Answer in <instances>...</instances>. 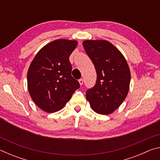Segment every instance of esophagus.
<instances>
[{"label": "esophagus", "instance_id": "esophagus-1", "mask_svg": "<svg viewBox=\"0 0 160 160\" xmlns=\"http://www.w3.org/2000/svg\"><path fill=\"white\" fill-rule=\"evenodd\" d=\"M79 83H80V85H82V84H83V80L82 79H80L79 80Z\"/></svg>", "mask_w": 160, "mask_h": 160}]
</instances>
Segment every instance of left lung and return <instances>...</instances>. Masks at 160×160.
Listing matches in <instances>:
<instances>
[{"mask_svg": "<svg viewBox=\"0 0 160 160\" xmlns=\"http://www.w3.org/2000/svg\"><path fill=\"white\" fill-rule=\"evenodd\" d=\"M97 72L93 88L86 92L92 109L99 114H109L122 104L129 90L131 72L123 54L105 40L82 42Z\"/></svg>", "mask_w": 160, "mask_h": 160, "instance_id": "left-lung-1", "label": "left lung"}]
</instances>
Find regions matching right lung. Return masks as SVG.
I'll use <instances>...</instances> for the list:
<instances>
[{"instance_id": "right-lung-1", "label": "right lung", "mask_w": 160, "mask_h": 160, "mask_svg": "<svg viewBox=\"0 0 160 160\" xmlns=\"http://www.w3.org/2000/svg\"><path fill=\"white\" fill-rule=\"evenodd\" d=\"M74 40L57 39L44 46L35 56L28 72V87L32 100L48 113L61 110L80 83L71 75L70 54Z\"/></svg>"}]
</instances>
